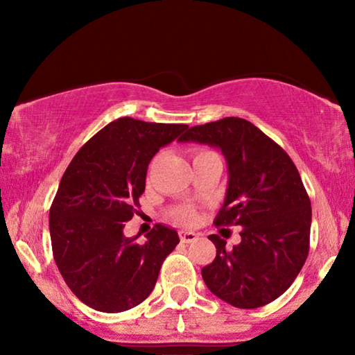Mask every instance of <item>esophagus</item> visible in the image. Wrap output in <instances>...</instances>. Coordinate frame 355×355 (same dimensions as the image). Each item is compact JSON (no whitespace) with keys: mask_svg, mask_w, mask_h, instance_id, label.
<instances>
[{"mask_svg":"<svg viewBox=\"0 0 355 355\" xmlns=\"http://www.w3.org/2000/svg\"><path fill=\"white\" fill-rule=\"evenodd\" d=\"M179 239H181V242H192L197 239V234L196 232H191V231H181L179 232Z\"/></svg>","mask_w":355,"mask_h":355,"instance_id":"esophagus-1","label":"esophagus"}]
</instances>
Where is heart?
<instances>
[{"instance_id": "obj_1", "label": "heart", "mask_w": 355, "mask_h": 355, "mask_svg": "<svg viewBox=\"0 0 355 355\" xmlns=\"http://www.w3.org/2000/svg\"><path fill=\"white\" fill-rule=\"evenodd\" d=\"M208 153L211 152H208V150H196V152L192 153V162H197L198 158L205 157ZM173 220L176 223H181V225H192V223H196L197 215L196 211L191 210V208H178V210L173 213Z\"/></svg>"}]
</instances>
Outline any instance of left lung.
Masks as SVG:
<instances>
[{
    "mask_svg": "<svg viewBox=\"0 0 355 355\" xmlns=\"http://www.w3.org/2000/svg\"><path fill=\"white\" fill-rule=\"evenodd\" d=\"M181 142L220 147L230 169L225 205L215 226H242L231 250L208 236L216 257L202 268L207 288L237 309H257L284 294L307 260L312 207L295 164L249 121L223 118L193 125Z\"/></svg>",
    "mask_w": 355,
    "mask_h": 355,
    "instance_id": "1",
    "label": "left lung"
}]
</instances>
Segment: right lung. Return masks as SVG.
Here are the masks:
<instances>
[{"label": "right lung", "instance_id": "add662e5", "mask_svg": "<svg viewBox=\"0 0 355 355\" xmlns=\"http://www.w3.org/2000/svg\"><path fill=\"white\" fill-rule=\"evenodd\" d=\"M189 125L119 118L98 130L72 158L50 208L58 270L77 299L106 313L144 302L178 232L155 225L145 244L125 237L137 213L150 159Z\"/></svg>", "mask_w": 355, "mask_h": 355}]
</instances>
